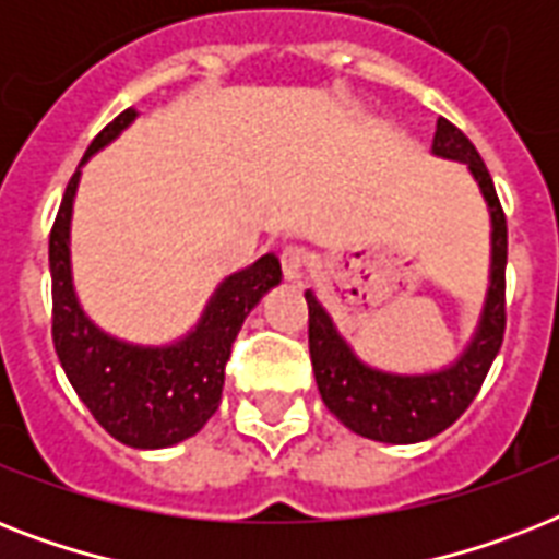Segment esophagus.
I'll return each instance as SVG.
<instances>
[{
    "mask_svg": "<svg viewBox=\"0 0 559 559\" xmlns=\"http://www.w3.org/2000/svg\"><path fill=\"white\" fill-rule=\"evenodd\" d=\"M307 263H310V252L301 249V246H287L284 254H281V270H284V278L298 281L305 275Z\"/></svg>",
    "mask_w": 559,
    "mask_h": 559,
    "instance_id": "1",
    "label": "esophagus"
}]
</instances>
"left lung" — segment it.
Here are the masks:
<instances>
[{
	"mask_svg": "<svg viewBox=\"0 0 559 559\" xmlns=\"http://www.w3.org/2000/svg\"><path fill=\"white\" fill-rule=\"evenodd\" d=\"M432 156L467 165L490 211V275L476 331L450 366L435 371L400 373L368 366L340 333L328 307L305 289L310 307V362L324 406L350 432L382 443H417L435 438L459 420L481 389L504 336V263L508 226L493 179L467 135L447 118H438Z\"/></svg>",
	"mask_w": 559,
	"mask_h": 559,
	"instance_id": "left-lung-1",
	"label": "left lung"
}]
</instances>
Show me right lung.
<instances>
[{
	"label": "right lung",
	"mask_w": 559,
	"mask_h": 559,
	"mask_svg": "<svg viewBox=\"0 0 559 559\" xmlns=\"http://www.w3.org/2000/svg\"><path fill=\"white\" fill-rule=\"evenodd\" d=\"M135 118L139 109L130 107L104 127L81 159V168L116 142ZM81 168L66 186L48 240L55 350L83 406L116 441L133 450H165L200 432L217 412L231 342L252 307L281 284V261L266 252L226 275L211 293L197 324L168 345L118 340L92 322L74 289L72 209Z\"/></svg>",
	"instance_id": "1"
}]
</instances>
